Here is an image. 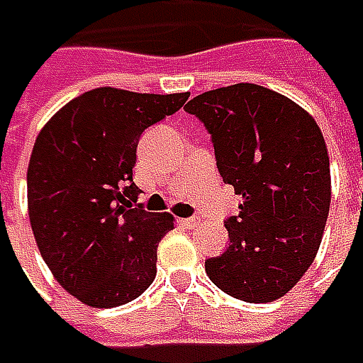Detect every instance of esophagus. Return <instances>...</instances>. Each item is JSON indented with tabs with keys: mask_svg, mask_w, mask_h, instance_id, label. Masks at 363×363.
Wrapping results in <instances>:
<instances>
[{
	"mask_svg": "<svg viewBox=\"0 0 363 363\" xmlns=\"http://www.w3.org/2000/svg\"><path fill=\"white\" fill-rule=\"evenodd\" d=\"M179 224L186 226V228H196V226L200 224V220H198V218H182Z\"/></svg>",
	"mask_w": 363,
	"mask_h": 363,
	"instance_id": "obj_1",
	"label": "esophagus"
}]
</instances>
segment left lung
I'll list each match as a JSON object with an SVG mask.
<instances>
[{"label": "left lung", "instance_id": "obj_1", "mask_svg": "<svg viewBox=\"0 0 363 363\" xmlns=\"http://www.w3.org/2000/svg\"><path fill=\"white\" fill-rule=\"evenodd\" d=\"M212 137L218 172L242 203L224 226L230 244L206 274L246 303L283 297L311 267L331 202L325 139L315 119L279 92L232 84L186 105Z\"/></svg>", "mask_w": 363, "mask_h": 363}]
</instances>
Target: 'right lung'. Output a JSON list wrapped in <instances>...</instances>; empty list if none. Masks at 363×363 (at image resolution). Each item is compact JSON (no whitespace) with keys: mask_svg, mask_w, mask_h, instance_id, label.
I'll return each mask as SVG.
<instances>
[{"mask_svg":"<svg viewBox=\"0 0 363 363\" xmlns=\"http://www.w3.org/2000/svg\"><path fill=\"white\" fill-rule=\"evenodd\" d=\"M188 96L94 89L64 105L35 139L28 165L35 244L54 279L89 307L125 305L155 279L157 244L174 216L135 203L137 143Z\"/></svg>","mask_w":363,"mask_h":363,"instance_id":"right-lung-1","label":"right lung"}]
</instances>
